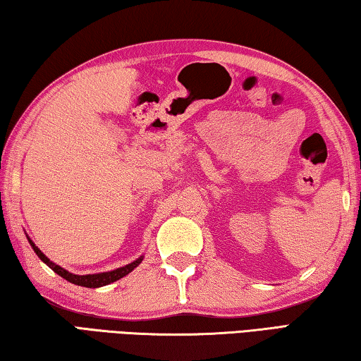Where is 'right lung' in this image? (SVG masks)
Returning <instances> with one entry per match:
<instances>
[{
    "instance_id": "right-lung-1",
    "label": "right lung",
    "mask_w": 361,
    "mask_h": 361,
    "mask_svg": "<svg viewBox=\"0 0 361 361\" xmlns=\"http://www.w3.org/2000/svg\"><path fill=\"white\" fill-rule=\"evenodd\" d=\"M27 239L30 242V245H32V248L35 250V253L38 255V258L42 262H44V264H47L49 267H51L54 272L59 274V276L63 277L65 280H68V282L75 283V285H79V286H85V288H100V286H105V285L113 283V282H116V280L126 277L127 274H130L133 269H135L140 264V262L143 261V256H140V258H137L135 261H132L130 264H126V266H122V267H118V269H114V271L100 272V274H87V276H78V274H71V272L66 271V269L56 264V262H52L44 253L41 252L38 247L35 245L33 240L30 239L28 235H27Z\"/></svg>"
}]
</instances>
